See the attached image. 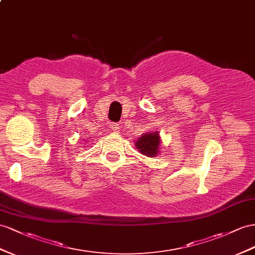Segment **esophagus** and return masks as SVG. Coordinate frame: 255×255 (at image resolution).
Listing matches in <instances>:
<instances>
[{
  "label": "esophagus",
  "instance_id": "1",
  "mask_svg": "<svg viewBox=\"0 0 255 255\" xmlns=\"http://www.w3.org/2000/svg\"><path fill=\"white\" fill-rule=\"evenodd\" d=\"M111 128H112V130L114 132H120V125L117 123H112L111 124Z\"/></svg>",
  "mask_w": 255,
  "mask_h": 255
}]
</instances>
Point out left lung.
<instances>
[{
  "mask_svg": "<svg viewBox=\"0 0 255 255\" xmlns=\"http://www.w3.org/2000/svg\"><path fill=\"white\" fill-rule=\"evenodd\" d=\"M160 143L159 135L157 132L145 133L140 136L139 140L135 142V146L139 152L148 157H154L158 153V145Z\"/></svg>",
  "mask_w": 255,
  "mask_h": 255,
  "instance_id": "obj_1",
  "label": "left lung"
}]
</instances>
